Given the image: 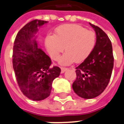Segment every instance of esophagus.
Masks as SVG:
<instances>
[{"label": "esophagus", "instance_id": "34e87169", "mask_svg": "<svg viewBox=\"0 0 124 124\" xmlns=\"http://www.w3.org/2000/svg\"><path fill=\"white\" fill-rule=\"evenodd\" d=\"M67 70H68L67 68H63V67H61V73H63L65 72Z\"/></svg>", "mask_w": 124, "mask_h": 124}]
</instances>
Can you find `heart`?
I'll use <instances>...</instances> for the list:
<instances>
[{
    "label": "heart",
    "instance_id": "b5f03b06",
    "mask_svg": "<svg viewBox=\"0 0 124 124\" xmlns=\"http://www.w3.org/2000/svg\"><path fill=\"white\" fill-rule=\"evenodd\" d=\"M96 42L94 32L76 24L58 26L54 36L49 35L45 38V46L53 60H58L65 47L66 52L59 60L62 65L83 62L93 51Z\"/></svg>",
    "mask_w": 124,
    "mask_h": 124
}]
</instances>
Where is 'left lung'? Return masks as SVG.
<instances>
[{
	"label": "left lung",
	"mask_w": 124,
	"mask_h": 124,
	"mask_svg": "<svg viewBox=\"0 0 124 124\" xmlns=\"http://www.w3.org/2000/svg\"><path fill=\"white\" fill-rule=\"evenodd\" d=\"M90 24L96 32V45L90 55L76 68L77 78L72 85L75 93L84 99L96 98L105 90L114 66L112 43L108 36L100 27Z\"/></svg>",
	"instance_id": "1"
}]
</instances>
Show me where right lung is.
Masks as SVG:
<instances>
[{
    "mask_svg": "<svg viewBox=\"0 0 124 124\" xmlns=\"http://www.w3.org/2000/svg\"><path fill=\"white\" fill-rule=\"evenodd\" d=\"M47 21L35 19L19 31L14 41L13 68L19 87L30 100L40 101L49 97L52 83L60 75V68L52 66L49 56L38 47L35 34L38 27Z\"/></svg>",
    "mask_w": 124,
    "mask_h": 124,
    "instance_id": "1",
    "label": "right lung"
}]
</instances>
